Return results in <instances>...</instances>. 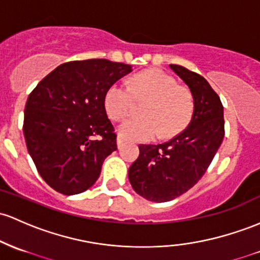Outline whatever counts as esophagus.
<instances>
[{"label": "esophagus", "instance_id": "obj_1", "mask_svg": "<svg viewBox=\"0 0 260 260\" xmlns=\"http://www.w3.org/2000/svg\"><path fill=\"white\" fill-rule=\"evenodd\" d=\"M117 147H118V149L123 147V141H122L121 137H117Z\"/></svg>", "mask_w": 260, "mask_h": 260}]
</instances>
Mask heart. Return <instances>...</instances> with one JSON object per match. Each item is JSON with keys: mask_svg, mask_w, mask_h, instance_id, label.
Returning a JSON list of instances; mask_svg holds the SVG:
<instances>
[{"mask_svg": "<svg viewBox=\"0 0 260 260\" xmlns=\"http://www.w3.org/2000/svg\"><path fill=\"white\" fill-rule=\"evenodd\" d=\"M135 100L148 102L141 112L144 118L125 119L117 127L118 136L127 141L149 142L158 136L172 138L189 124L193 113L190 91L161 70L138 74L129 87L119 82L111 85L105 93V110L111 119L119 121L129 115Z\"/></svg>", "mask_w": 260, "mask_h": 260, "instance_id": "b5f03b06", "label": "heart"}]
</instances>
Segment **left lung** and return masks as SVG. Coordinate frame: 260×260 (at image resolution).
I'll list each match as a JSON object with an SVG mask.
<instances>
[{"label": "left lung", "instance_id": "left-lung-1", "mask_svg": "<svg viewBox=\"0 0 260 260\" xmlns=\"http://www.w3.org/2000/svg\"><path fill=\"white\" fill-rule=\"evenodd\" d=\"M187 85L193 113L187 127L162 144H141L139 156L128 170L133 190L154 202L186 192L207 170L224 137L223 106L207 80L180 65H170Z\"/></svg>", "mask_w": 260, "mask_h": 260}]
</instances>
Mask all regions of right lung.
Instances as JSON below:
<instances>
[{
	"label": "right lung",
	"mask_w": 260,
	"mask_h": 260,
	"mask_svg": "<svg viewBox=\"0 0 260 260\" xmlns=\"http://www.w3.org/2000/svg\"><path fill=\"white\" fill-rule=\"evenodd\" d=\"M132 70V65L107 59L69 61L28 96L25 144L38 173L55 191L76 195L99 179L102 162L117 149L105 93Z\"/></svg>",
	"instance_id": "add662e5"
}]
</instances>
